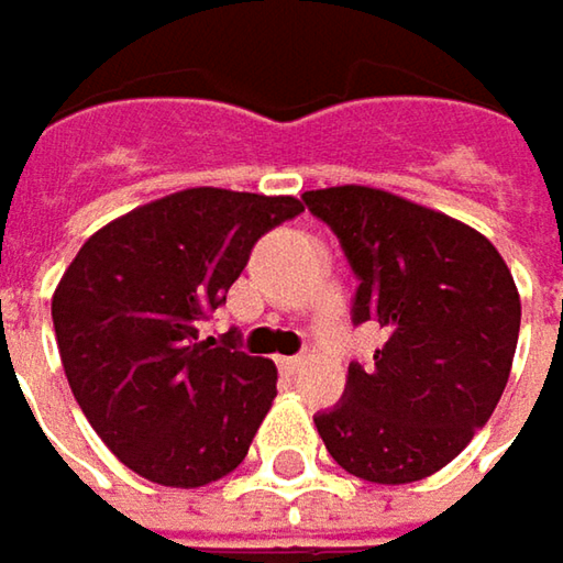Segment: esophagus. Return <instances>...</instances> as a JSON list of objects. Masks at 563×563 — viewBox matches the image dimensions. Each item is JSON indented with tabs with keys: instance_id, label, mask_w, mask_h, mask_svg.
I'll return each mask as SVG.
<instances>
[{
	"instance_id": "obj_1",
	"label": "esophagus",
	"mask_w": 563,
	"mask_h": 563,
	"mask_svg": "<svg viewBox=\"0 0 563 563\" xmlns=\"http://www.w3.org/2000/svg\"><path fill=\"white\" fill-rule=\"evenodd\" d=\"M278 365H282L285 372H301L303 355H288V358H278Z\"/></svg>"
}]
</instances>
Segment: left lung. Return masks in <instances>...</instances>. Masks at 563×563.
<instances>
[{
  "mask_svg": "<svg viewBox=\"0 0 563 563\" xmlns=\"http://www.w3.org/2000/svg\"><path fill=\"white\" fill-rule=\"evenodd\" d=\"M358 278L352 323H378L372 365L313 422L349 474L410 484L452 462L490 420L519 340V291L487 236L365 185L303 191Z\"/></svg>",
  "mask_w": 563,
  "mask_h": 563,
  "instance_id": "8db88e82",
  "label": "left lung"
}]
</instances>
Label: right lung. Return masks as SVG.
<instances>
[{
	"label": "right lung",
	"mask_w": 563,
	"mask_h": 563,
	"mask_svg": "<svg viewBox=\"0 0 563 563\" xmlns=\"http://www.w3.org/2000/svg\"><path fill=\"white\" fill-rule=\"evenodd\" d=\"M298 198L188 188L92 233L54 291L76 404L101 442L163 487H205L246 459L278 372L233 333L201 340L253 246Z\"/></svg>",
	"instance_id": "add662e5"
}]
</instances>
